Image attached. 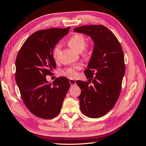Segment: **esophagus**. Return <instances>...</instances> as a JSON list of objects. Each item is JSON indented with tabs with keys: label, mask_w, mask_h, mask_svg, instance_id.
Wrapping results in <instances>:
<instances>
[{
	"label": "esophagus",
	"mask_w": 146,
	"mask_h": 146,
	"mask_svg": "<svg viewBox=\"0 0 146 146\" xmlns=\"http://www.w3.org/2000/svg\"><path fill=\"white\" fill-rule=\"evenodd\" d=\"M69 81H70V83L71 84H72V85L76 84V81H75V80H72V79H70V80H69Z\"/></svg>",
	"instance_id": "1"
}]
</instances>
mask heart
<instances>
[{"mask_svg": "<svg viewBox=\"0 0 146 146\" xmlns=\"http://www.w3.org/2000/svg\"><path fill=\"white\" fill-rule=\"evenodd\" d=\"M68 44L73 49L78 52H81L84 55L89 54L92 49L91 45L90 44L86 43L85 36L81 34H79V33H76L71 36L68 40ZM60 48V46L58 44L56 45L54 47L53 50H52V57L54 58L55 59L57 58ZM82 67L83 66L81 64L70 66L63 70L62 73L64 75L71 78H74L77 76L78 72L82 68Z\"/></svg>", "mask_w": 146, "mask_h": 146, "instance_id": "obj_1", "label": "heart"}]
</instances>
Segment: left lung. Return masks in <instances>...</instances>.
Segmentation results:
<instances>
[{
    "instance_id": "8db88e82",
    "label": "left lung",
    "mask_w": 146,
    "mask_h": 146,
    "mask_svg": "<svg viewBox=\"0 0 146 146\" xmlns=\"http://www.w3.org/2000/svg\"><path fill=\"white\" fill-rule=\"evenodd\" d=\"M90 36L94 42L91 58L84 70L88 81H77L81 90L80 109L89 118H100L114 107L120 94L125 73L120 43L103 25H85L74 29ZM91 82L93 84L89 86Z\"/></svg>"
}]
</instances>
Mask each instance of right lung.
<instances>
[{
    "mask_svg": "<svg viewBox=\"0 0 146 146\" xmlns=\"http://www.w3.org/2000/svg\"><path fill=\"white\" fill-rule=\"evenodd\" d=\"M70 27L37 31L25 40L16 58L15 80L22 100L30 112L43 119L59 114L70 83L66 77L48 84L46 76L52 75L56 63L52 50Z\"/></svg>",
    "mask_w": 146,
    "mask_h": 146,
    "instance_id": "right-lung-1",
    "label": "right lung"
}]
</instances>
